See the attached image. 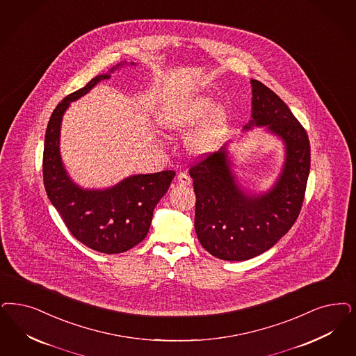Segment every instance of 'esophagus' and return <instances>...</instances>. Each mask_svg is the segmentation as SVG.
I'll use <instances>...</instances> for the list:
<instances>
[{
  "label": "esophagus",
  "mask_w": 356,
  "mask_h": 356,
  "mask_svg": "<svg viewBox=\"0 0 356 356\" xmlns=\"http://www.w3.org/2000/svg\"><path fill=\"white\" fill-rule=\"evenodd\" d=\"M177 181H179V184L186 186V185H191L192 179H191V176H189L188 173L181 172V173H179V176H177Z\"/></svg>",
  "instance_id": "1"
}]
</instances>
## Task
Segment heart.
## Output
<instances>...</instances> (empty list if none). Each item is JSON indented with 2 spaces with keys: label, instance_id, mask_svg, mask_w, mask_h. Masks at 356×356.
Returning <instances> with one entry per match:
<instances>
[{
  "label": "heart",
  "instance_id": "heart-1",
  "mask_svg": "<svg viewBox=\"0 0 356 356\" xmlns=\"http://www.w3.org/2000/svg\"><path fill=\"white\" fill-rule=\"evenodd\" d=\"M213 106L211 98L200 97L172 106L161 117L163 126L170 131H184L204 118ZM227 122V113L218 106L189 138V148L195 154H205L216 147Z\"/></svg>",
  "mask_w": 356,
  "mask_h": 356
}]
</instances>
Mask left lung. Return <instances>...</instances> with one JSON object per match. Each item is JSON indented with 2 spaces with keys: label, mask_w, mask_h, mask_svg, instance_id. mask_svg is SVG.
Here are the masks:
<instances>
[{
  "label": "left lung",
  "mask_w": 356,
  "mask_h": 356,
  "mask_svg": "<svg viewBox=\"0 0 356 356\" xmlns=\"http://www.w3.org/2000/svg\"><path fill=\"white\" fill-rule=\"evenodd\" d=\"M252 86V120L245 126H267L280 136L286 159L268 193L248 196L235 184L225 148L202 154L189 175L196 193L195 229L213 257L239 261L270 250L293 226L304 202L310 171L307 130L285 102L258 80Z\"/></svg>",
  "instance_id": "left-lung-1"
}]
</instances>
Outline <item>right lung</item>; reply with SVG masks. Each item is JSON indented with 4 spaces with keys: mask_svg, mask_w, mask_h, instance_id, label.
Wrapping results in <instances>:
<instances>
[{
    "mask_svg": "<svg viewBox=\"0 0 356 356\" xmlns=\"http://www.w3.org/2000/svg\"><path fill=\"white\" fill-rule=\"evenodd\" d=\"M109 77L98 74L84 88L64 97L52 111L44 136L42 167L47 196L70 233L95 251L120 254L146 238L154 209L168 191L175 171L135 175L105 191L81 189L70 180L59 152L63 114L70 102Z\"/></svg>",
    "mask_w": 356,
    "mask_h": 356,
    "instance_id": "right-lung-1",
    "label": "right lung"
}]
</instances>
